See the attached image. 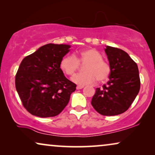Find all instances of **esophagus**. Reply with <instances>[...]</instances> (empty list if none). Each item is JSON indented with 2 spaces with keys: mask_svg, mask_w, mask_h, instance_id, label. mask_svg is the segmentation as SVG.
Masks as SVG:
<instances>
[{
  "mask_svg": "<svg viewBox=\"0 0 155 155\" xmlns=\"http://www.w3.org/2000/svg\"><path fill=\"white\" fill-rule=\"evenodd\" d=\"M83 87H84L83 85H78L77 87H76L77 90H81V89H82Z\"/></svg>",
  "mask_w": 155,
  "mask_h": 155,
  "instance_id": "1",
  "label": "esophagus"
}]
</instances>
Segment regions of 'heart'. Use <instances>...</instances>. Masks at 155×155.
Returning a JSON list of instances; mask_svg holds the SVG:
<instances>
[{
	"mask_svg": "<svg viewBox=\"0 0 155 155\" xmlns=\"http://www.w3.org/2000/svg\"><path fill=\"white\" fill-rule=\"evenodd\" d=\"M86 64L84 73L76 74L72 78L75 83L80 85L92 84L97 79L99 82L105 81L109 78L110 67L103 61L101 55L94 48H87L80 51L75 55H67L61 59L60 67L65 74L73 75L79 69L80 63Z\"/></svg>",
	"mask_w": 155,
	"mask_h": 155,
	"instance_id": "heart-1",
	"label": "heart"
}]
</instances>
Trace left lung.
<instances>
[{
  "instance_id": "8db88e82",
  "label": "left lung",
  "mask_w": 155,
  "mask_h": 155,
  "mask_svg": "<svg viewBox=\"0 0 155 155\" xmlns=\"http://www.w3.org/2000/svg\"><path fill=\"white\" fill-rule=\"evenodd\" d=\"M105 53L109 62V80L101 88L96 89L91 104L101 115L116 116L127 111L138 94V68L120 48L107 46Z\"/></svg>"
}]
</instances>
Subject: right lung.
I'll use <instances>...</instances> for the list:
<instances>
[{
	"mask_svg": "<svg viewBox=\"0 0 155 155\" xmlns=\"http://www.w3.org/2000/svg\"><path fill=\"white\" fill-rule=\"evenodd\" d=\"M70 48L67 44H48L22 61L15 76V87L29 113L53 117L68 104L76 84L65 77L60 63Z\"/></svg>",
	"mask_w": 155,
	"mask_h": 155,
	"instance_id": "right-lung-1",
	"label": "right lung"
}]
</instances>
